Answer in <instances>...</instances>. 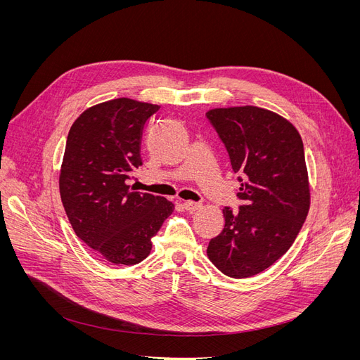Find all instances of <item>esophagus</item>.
I'll use <instances>...</instances> for the list:
<instances>
[{"instance_id": "1", "label": "esophagus", "mask_w": 360, "mask_h": 360, "mask_svg": "<svg viewBox=\"0 0 360 360\" xmlns=\"http://www.w3.org/2000/svg\"><path fill=\"white\" fill-rule=\"evenodd\" d=\"M184 209L186 212H197L201 209V202H195V201H184Z\"/></svg>"}]
</instances>
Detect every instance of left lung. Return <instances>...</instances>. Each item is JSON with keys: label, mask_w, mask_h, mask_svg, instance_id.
Returning a JSON list of instances; mask_svg holds the SVG:
<instances>
[{"label": "left lung", "mask_w": 360, "mask_h": 360, "mask_svg": "<svg viewBox=\"0 0 360 360\" xmlns=\"http://www.w3.org/2000/svg\"><path fill=\"white\" fill-rule=\"evenodd\" d=\"M228 150L240 182L239 212L223 209L224 228L207 255L226 276H255L288 252L311 204L304 143L278 113L258 106L205 113Z\"/></svg>", "instance_id": "left-lung-1"}]
</instances>
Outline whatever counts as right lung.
<instances>
[{
  "instance_id": "add662e5",
  "label": "right lung",
  "mask_w": 360,
  "mask_h": 360,
  "mask_svg": "<svg viewBox=\"0 0 360 360\" xmlns=\"http://www.w3.org/2000/svg\"><path fill=\"white\" fill-rule=\"evenodd\" d=\"M158 105L128 98L86 109L70 128L60 170V194L72 229L112 264L134 266L175 205L132 191L129 172L141 166L143 127Z\"/></svg>"
}]
</instances>
